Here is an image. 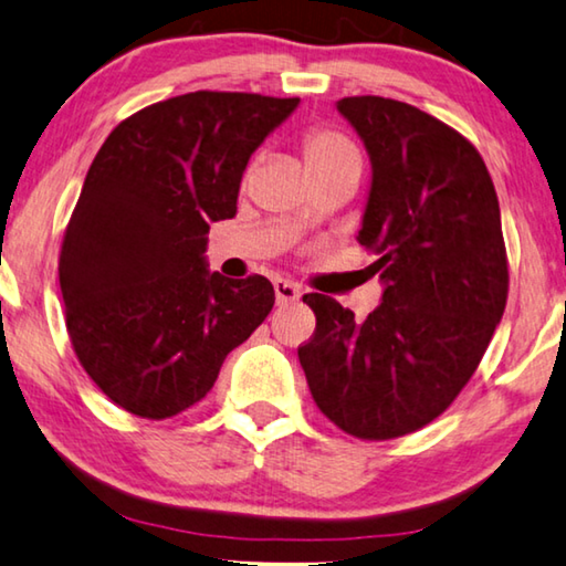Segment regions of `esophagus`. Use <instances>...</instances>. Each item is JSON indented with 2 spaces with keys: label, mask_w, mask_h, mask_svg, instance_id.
Here are the masks:
<instances>
[{
  "label": "esophagus",
  "mask_w": 566,
  "mask_h": 566,
  "mask_svg": "<svg viewBox=\"0 0 566 566\" xmlns=\"http://www.w3.org/2000/svg\"><path fill=\"white\" fill-rule=\"evenodd\" d=\"M275 289V301L277 303H291V301H298L301 298V289L295 285L293 281H285V277H277L273 283Z\"/></svg>",
  "instance_id": "esophagus-1"
}]
</instances>
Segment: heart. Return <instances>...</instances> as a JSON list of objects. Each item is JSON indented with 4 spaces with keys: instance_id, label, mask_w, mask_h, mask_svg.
<instances>
[{
    "instance_id": "b5f03b06",
    "label": "heart",
    "mask_w": 566,
    "mask_h": 566,
    "mask_svg": "<svg viewBox=\"0 0 566 566\" xmlns=\"http://www.w3.org/2000/svg\"><path fill=\"white\" fill-rule=\"evenodd\" d=\"M301 150L305 165H308V170L316 180L333 172L360 170V153L356 143L336 127H308L301 137Z\"/></svg>"
}]
</instances>
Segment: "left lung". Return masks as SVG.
Returning <instances> with one entry per match:
<instances>
[{
	"label": "left lung",
	"instance_id": "obj_1",
	"mask_svg": "<svg viewBox=\"0 0 566 566\" xmlns=\"http://www.w3.org/2000/svg\"><path fill=\"white\" fill-rule=\"evenodd\" d=\"M338 113L374 168L358 240L378 255L384 303L356 321L303 295L316 331L298 358L326 419L388 441L447 411L486 354L509 293L502 212L479 150L447 123L376 95L344 97Z\"/></svg>",
	"mask_w": 566,
	"mask_h": 566
}]
</instances>
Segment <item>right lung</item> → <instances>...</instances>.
Instances as JSON below:
<instances>
[{"label": "right lung", "instance_id": "add662e5", "mask_svg": "<svg viewBox=\"0 0 566 566\" xmlns=\"http://www.w3.org/2000/svg\"><path fill=\"white\" fill-rule=\"evenodd\" d=\"M298 97L198 90L123 119L64 228L60 289L82 368L140 419L206 398L275 303L268 277L206 268L210 222L238 210L243 170Z\"/></svg>", "mask_w": 566, "mask_h": 566}]
</instances>
